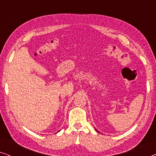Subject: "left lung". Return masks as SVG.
<instances>
[{"instance_id":"8db88e82","label":"left lung","mask_w":156,"mask_h":156,"mask_svg":"<svg viewBox=\"0 0 156 156\" xmlns=\"http://www.w3.org/2000/svg\"><path fill=\"white\" fill-rule=\"evenodd\" d=\"M96 131H97V129H96Z\"/></svg>"}]
</instances>
